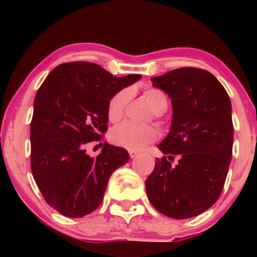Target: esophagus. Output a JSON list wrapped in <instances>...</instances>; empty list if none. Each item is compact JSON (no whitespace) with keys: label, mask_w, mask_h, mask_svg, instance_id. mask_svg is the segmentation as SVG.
Wrapping results in <instances>:
<instances>
[{"label":"esophagus","mask_w":257,"mask_h":257,"mask_svg":"<svg viewBox=\"0 0 257 257\" xmlns=\"http://www.w3.org/2000/svg\"><path fill=\"white\" fill-rule=\"evenodd\" d=\"M138 155H139V152H137V151H133V150L129 151V156H131V158H135Z\"/></svg>","instance_id":"1"}]
</instances>
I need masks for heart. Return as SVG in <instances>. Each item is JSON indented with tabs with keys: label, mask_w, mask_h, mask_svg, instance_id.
Masks as SVG:
<instances>
[{
	"label": "heart",
	"mask_w": 257,
	"mask_h": 257,
	"mask_svg": "<svg viewBox=\"0 0 257 257\" xmlns=\"http://www.w3.org/2000/svg\"><path fill=\"white\" fill-rule=\"evenodd\" d=\"M144 99L155 112V118L161 119V113L167 110L168 98L166 94L158 88L147 87L143 91ZM131 98V91L128 89H120L112 95L107 104V118L110 122L116 123L124 116L125 106ZM157 129L152 125H135L133 123L125 122L114 126L111 131L110 138L114 145L124 147V149L140 151L147 145L157 140Z\"/></svg>",
	"instance_id": "obj_1"
}]
</instances>
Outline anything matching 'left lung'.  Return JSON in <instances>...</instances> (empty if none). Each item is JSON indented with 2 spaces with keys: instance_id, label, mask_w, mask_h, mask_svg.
Instances as JSON below:
<instances>
[{
  "instance_id": "obj_1",
  "label": "left lung",
  "mask_w": 257,
  "mask_h": 257,
  "mask_svg": "<svg viewBox=\"0 0 257 257\" xmlns=\"http://www.w3.org/2000/svg\"><path fill=\"white\" fill-rule=\"evenodd\" d=\"M151 81L172 99L174 113L158 145L168 157L156 159L146 193L159 213L190 219L208 210L225 186L233 147L231 100L216 77L198 67H180ZM174 155L180 157L176 166Z\"/></svg>"
}]
</instances>
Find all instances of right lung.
<instances>
[{"instance_id":"add662e5","label":"right lung","mask_w":257,"mask_h":257,"mask_svg":"<svg viewBox=\"0 0 257 257\" xmlns=\"http://www.w3.org/2000/svg\"><path fill=\"white\" fill-rule=\"evenodd\" d=\"M116 77L88 61L60 64L38 88L31 119V172L47 204L67 217H82L101 204L108 179L131 159L104 144L95 157L88 144L104 139L113 94L140 79ZM102 145V144H100Z\"/></svg>"}]
</instances>
